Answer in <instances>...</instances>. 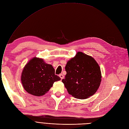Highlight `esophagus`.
Listing matches in <instances>:
<instances>
[{
	"instance_id": "esophagus-1",
	"label": "esophagus",
	"mask_w": 129,
	"mask_h": 129,
	"mask_svg": "<svg viewBox=\"0 0 129 129\" xmlns=\"http://www.w3.org/2000/svg\"><path fill=\"white\" fill-rule=\"evenodd\" d=\"M59 76H60V77L61 78V80H62V79H63V77H64V76H63V75L62 74H60V75H59Z\"/></svg>"
}]
</instances>
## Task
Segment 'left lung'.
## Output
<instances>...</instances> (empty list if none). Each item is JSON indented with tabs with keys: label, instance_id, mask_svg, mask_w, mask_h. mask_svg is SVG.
Instances as JSON below:
<instances>
[{
	"label": "left lung",
	"instance_id": "8db88e82",
	"mask_svg": "<svg viewBox=\"0 0 129 129\" xmlns=\"http://www.w3.org/2000/svg\"><path fill=\"white\" fill-rule=\"evenodd\" d=\"M67 74L62 82L68 93L76 99H85L93 95L100 86L101 73L94 59L78 52L65 67Z\"/></svg>",
	"mask_w": 129,
	"mask_h": 129
}]
</instances>
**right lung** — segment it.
I'll use <instances>...</instances> for the list:
<instances>
[{
    "mask_svg": "<svg viewBox=\"0 0 129 129\" xmlns=\"http://www.w3.org/2000/svg\"><path fill=\"white\" fill-rule=\"evenodd\" d=\"M60 79L55 75V70L51 64L45 63L42 59L35 57L26 64L21 76L25 90L36 96L45 94L54 83Z\"/></svg>",
    "mask_w": 129,
    "mask_h": 129,
    "instance_id": "obj_1",
    "label": "right lung"
}]
</instances>
